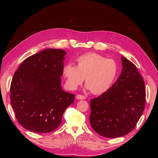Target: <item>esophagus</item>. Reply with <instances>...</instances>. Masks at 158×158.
Wrapping results in <instances>:
<instances>
[{
  "mask_svg": "<svg viewBox=\"0 0 158 158\" xmlns=\"http://www.w3.org/2000/svg\"><path fill=\"white\" fill-rule=\"evenodd\" d=\"M85 98V97L83 95H80V94H78L76 95V99H84Z\"/></svg>",
  "mask_w": 158,
  "mask_h": 158,
  "instance_id": "34e87169",
  "label": "esophagus"
}]
</instances>
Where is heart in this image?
<instances>
[{
    "instance_id": "b5f03b06",
    "label": "heart",
    "mask_w": 158,
    "mask_h": 158,
    "mask_svg": "<svg viewBox=\"0 0 158 158\" xmlns=\"http://www.w3.org/2000/svg\"><path fill=\"white\" fill-rule=\"evenodd\" d=\"M117 72L115 61L95 52L78 56L77 66L68 63L63 70L66 85L70 89H77L85 78L86 88L96 95L104 94L110 89Z\"/></svg>"
}]
</instances>
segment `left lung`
I'll return each mask as SVG.
<instances>
[{
	"label": "left lung",
	"instance_id": "obj_1",
	"mask_svg": "<svg viewBox=\"0 0 158 158\" xmlns=\"http://www.w3.org/2000/svg\"><path fill=\"white\" fill-rule=\"evenodd\" d=\"M121 75L110 89L91 99L90 125L99 135L123 136L131 132L144 111L146 88L142 76L131 61L121 56Z\"/></svg>",
	"mask_w": 158,
	"mask_h": 158
}]
</instances>
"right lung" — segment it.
<instances>
[{
    "label": "right lung",
    "instance_id": "obj_1",
    "mask_svg": "<svg viewBox=\"0 0 158 158\" xmlns=\"http://www.w3.org/2000/svg\"><path fill=\"white\" fill-rule=\"evenodd\" d=\"M66 52L47 49L24 60L10 84V102L18 122L28 131L47 133L55 131L74 95L60 85Z\"/></svg>",
    "mask_w": 158,
    "mask_h": 158
}]
</instances>
